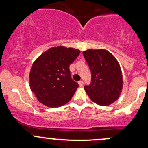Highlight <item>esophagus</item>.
I'll list each match as a JSON object with an SVG mask.
<instances>
[{
  "mask_svg": "<svg viewBox=\"0 0 148 148\" xmlns=\"http://www.w3.org/2000/svg\"><path fill=\"white\" fill-rule=\"evenodd\" d=\"M79 85L80 87H82L83 86H84V82H83L82 81H79Z\"/></svg>",
  "mask_w": 148,
  "mask_h": 148,
  "instance_id": "esophagus-1",
  "label": "esophagus"
}]
</instances>
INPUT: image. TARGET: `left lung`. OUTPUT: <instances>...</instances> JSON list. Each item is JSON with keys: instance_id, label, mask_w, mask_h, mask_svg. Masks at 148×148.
Returning <instances> with one entry per match:
<instances>
[{"instance_id": "1", "label": "left lung", "mask_w": 148, "mask_h": 148, "mask_svg": "<svg viewBox=\"0 0 148 148\" xmlns=\"http://www.w3.org/2000/svg\"><path fill=\"white\" fill-rule=\"evenodd\" d=\"M92 74L91 84L84 90L93 102L108 106L115 102L123 87V73L118 61L106 49H88L83 52Z\"/></svg>"}]
</instances>
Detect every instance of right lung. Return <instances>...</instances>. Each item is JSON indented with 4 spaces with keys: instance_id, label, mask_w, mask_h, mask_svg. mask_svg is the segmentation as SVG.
<instances>
[{
    "instance_id": "right-lung-1",
    "label": "right lung",
    "mask_w": 148,
    "mask_h": 148,
    "mask_svg": "<svg viewBox=\"0 0 148 148\" xmlns=\"http://www.w3.org/2000/svg\"><path fill=\"white\" fill-rule=\"evenodd\" d=\"M81 51L58 46L42 53L32 64L30 88L38 101L48 107L69 102L79 87L71 79L69 65Z\"/></svg>"
}]
</instances>
